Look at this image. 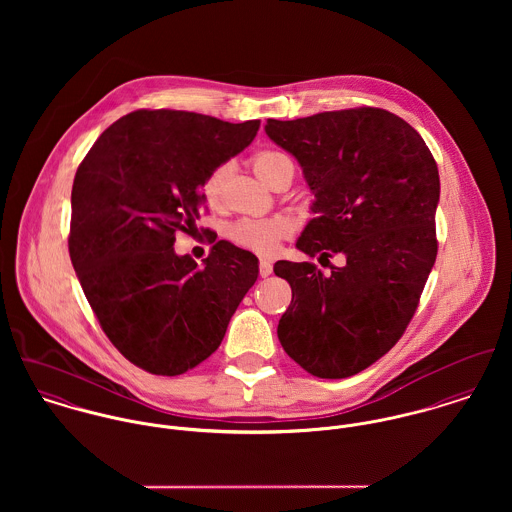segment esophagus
Segmentation results:
<instances>
[{
	"label": "esophagus",
	"mask_w": 512,
	"mask_h": 512,
	"mask_svg": "<svg viewBox=\"0 0 512 512\" xmlns=\"http://www.w3.org/2000/svg\"><path fill=\"white\" fill-rule=\"evenodd\" d=\"M270 274H272V264L266 262V260H260V276L268 278Z\"/></svg>",
	"instance_id": "34e87169"
}]
</instances>
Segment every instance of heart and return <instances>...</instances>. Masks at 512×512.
<instances>
[{"instance_id": "b5f03b06", "label": "heart", "mask_w": 512, "mask_h": 512, "mask_svg": "<svg viewBox=\"0 0 512 512\" xmlns=\"http://www.w3.org/2000/svg\"><path fill=\"white\" fill-rule=\"evenodd\" d=\"M252 165H254L256 175L272 187V183L280 175V171L286 165H292V161L288 155H284L280 151H260L258 155H254ZM230 173H232V163H220L219 167H215L207 175V179L201 187V193L209 205L217 207L222 203L224 187H226ZM290 232H292V224L282 217L264 220L242 219L230 224L226 230V234L232 242H236L238 246H242L250 252H256L260 256H272L278 250L280 240L290 236Z\"/></svg>"}]
</instances>
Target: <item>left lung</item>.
<instances>
[{"label":"left lung","instance_id":"obj_1","mask_svg":"<svg viewBox=\"0 0 512 512\" xmlns=\"http://www.w3.org/2000/svg\"><path fill=\"white\" fill-rule=\"evenodd\" d=\"M264 130L315 195L297 250L345 258L329 274L313 262L274 264L292 286L278 339L313 376H353L396 345L434 268L436 159L408 122L380 108L268 120Z\"/></svg>","mask_w":512,"mask_h":512}]
</instances>
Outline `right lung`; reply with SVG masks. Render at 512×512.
Instances as JSON below:
<instances>
[{
    "instance_id": "1",
    "label": "right lung",
    "mask_w": 512,
    "mask_h": 512,
    "mask_svg": "<svg viewBox=\"0 0 512 512\" xmlns=\"http://www.w3.org/2000/svg\"><path fill=\"white\" fill-rule=\"evenodd\" d=\"M242 124L181 110H138L114 122L74 175L69 252L112 345L151 374L177 376L209 359L258 258L219 240L203 266L173 250L205 211L207 175L250 146Z\"/></svg>"
}]
</instances>
